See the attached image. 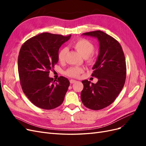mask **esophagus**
I'll use <instances>...</instances> for the list:
<instances>
[{
  "label": "esophagus",
  "mask_w": 146,
  "mask_h": 146,
  "mask_svg": "<svg viewBox=\"0 0 146 146\" xmlns=\"http://www.w3.org/2000/svg\"><path fill=\"white\" fill-rule=\"evenodd\" d=\"M77 81L76 80H73V79H71V80H70V83H74L75 82H76Z\"/></svg>",
  "instance_id": "obj_1"
}]
</instances>
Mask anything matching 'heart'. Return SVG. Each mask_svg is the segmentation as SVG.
<instances>
[{"label": "heart", "mask_w": 146, "mask_h": 146, "mask_svg": "<svg viewBox=\"0 0 146 146\" xmlns=\"http://www.w3.org/2000/svg\"><path fill=\"white\" fill-rule=\"evenodd\" d=\"M72 47L76 49L80 55L85 58L88 63H91L93 60L94 45L85 39H79L72 43ZM68 50L66 47H63L59 50L58 53V59L60 62H63L64 60L65 56ZM83 72V69L79 67H71L66 70L65 74L71 77H77Z\"/></svg>", "instance_id": "obj_1"}]
</instances>
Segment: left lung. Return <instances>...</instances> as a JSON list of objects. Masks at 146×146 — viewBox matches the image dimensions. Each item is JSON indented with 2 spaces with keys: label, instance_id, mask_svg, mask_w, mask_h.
Here are the masks:
<instances>
[{
  "label": "left lung",
  "instance_id": "1",
  "mask_svg": "<svg viewBox=\"0 0 146 146\" xmlns=\"http://www.w3.org/2000/svg\"><path fill=\"white\" fill-rule=\"evenodd\" d=\"M82 35L98 39L99 50L92 74L98 81L96 83L82 81L81 100L86 107L99 110L111 104L122 90L126 78L125 56L120 44L102 31Z\"/></svg>",
  "mask_w": 146,
  "mask_h": 146
}]
</instances>
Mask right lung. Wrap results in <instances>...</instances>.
Masks as SVG:
<instances>
[{
  "label": "right lung",
  "instance_id": "obj_1",
  "mask_svg": "<svg viewBox=\"0 0 146 146\" xmlns=\"http://www.w3.org/2000/svg\"><path fill=\"white\" fill-rule=\"evenodd\" d=\"M70 37L42 33L28 39L21 48L17 67L22 89L39 108L51 110L63 103L69 81L63 76L54 80L48 76L58 61L59 48Z\"/></svg>",
  "mask_w": 146,
  "mask_h": 146
}]
</instances>
